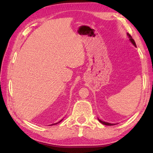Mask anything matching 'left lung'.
I'll list each match as a JSON object with an SVG mask.
<instances>
[{"mask_svg":"<svg viewBox=\"0 0 153 153\" xmlns=\"http://www.w3.org/2000/svg\"><path fill=\"white\" fill-rule=\"evenodd\" d=\"M127 35H128V38H129V40L130 41L131 43L132 44V45L134 46H135V47H136V42H135V41H134V40L132 38V37H131V36L129 35L128 33H127ZM98 120L102 124H103V125H106V126H113V125H115V123H108V122H105V121H102L101 120H100V119H98ZM116 124H117V123H116Z\"/></svg>","mask_w":153,"mask_h":153,"instance_id":"8db88e82","label":"left lung"}]
</instances>
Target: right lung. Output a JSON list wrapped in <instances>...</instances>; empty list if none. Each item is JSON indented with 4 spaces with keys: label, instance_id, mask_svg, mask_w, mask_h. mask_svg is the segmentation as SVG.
<instances>
[{
    "label": "right lung",
    "instance_id": "add662e5",
    "mask_svg": "<svg viewBox=\"0 0 153 153\" xmlns=\"http://www.w3.org/2000/svg\"><path fill=\"white\" fill-rule=\"evenodd\" d=\"M63 120H61L60 121H59V122H57V123H53V124H51V125H50V126H53V125H56V124H57V123H60L61 121Z\"/></svg>",
    "mask_w": 153,
    "mask_h": 153
}]
</instances>
